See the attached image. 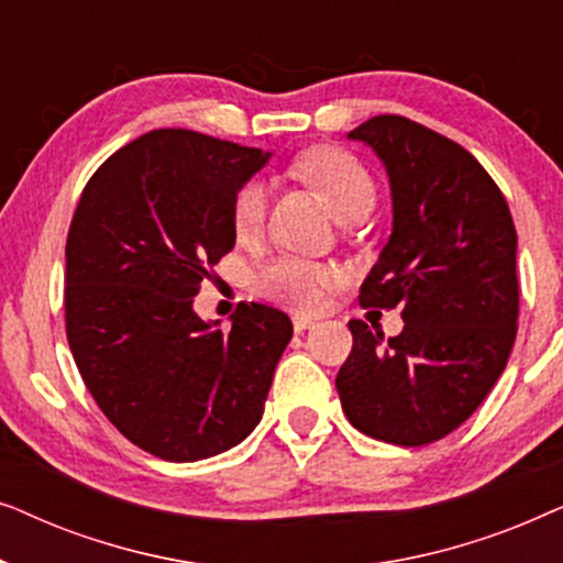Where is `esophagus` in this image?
Segmentation results:
<instances>
[{
  "label": "esophagus",
  "mask_w": 563,
  "mask_h": 563,
  "mask_svg": "<svg viewBox=\"0 0 563 563\" xmlns=\"http://www.w3.org/2000/svg\"><path fill=\"white\" fill-rule=\"evenodd\" d=\"M312 325H314V322L310 318H302V314H295V318H291V328H295L297 333H302V330H310Z\"/></svg>",
  "instance_id": "obj_1"
}]
</instances>
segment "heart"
Listing matches in <instances>:
<instances>
[{
    "label": "heart",
    "instance_id": "1",
    "mask_svg": "<svg viewBox=\"0 0 563 563\" xmlns=\"http://www.w3.org/2000/svg\"><path fill=\"white\" fill-rule=\"evenodd\" d=\"M297 172L312 184L325 199L338 220L353 212L372 210L376 189L372 176L356 156L343 148H312L297 161ZM266 214V184L249 179L235 189L230 205V220L238 235H251L258 230ZM335 274L320 264L299 258H272L253 274V287L261 297L291 307L297 312H318L333 289Z\"/></svg>",
    "mask_w": 563,
    "mask_h": 563
}]
</instances>
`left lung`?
I'll use <instances>...</instances> for the list:
<instances>
[{
	"mask_svg": "<svg viewBox=\"0 0 563 563\" xmlns=\"http://www.w3.org/2000/svg\"><path fill=\"white\" fill-rule=\"evenodd\" d=\"M349 137L384 161L395 205L358 305L397 307L405 328L384 341L351 320L335 387L361 433L426 445L472 418L505 372L518 335V233L495 179L451 137L402 114H376Z\"/></svg>",
	"mask_w": 563,
	"mask_h": 563,
	"instance_id": "left-lung-1",
	"label": "left lung"
}]
</instances>
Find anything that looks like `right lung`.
Listing matches in <instances>:
<instances>
[{
  "mask_svg": "<svg viewBox=\"0 0 563 563\" xmlns=\"http://www.w3.org/2000/svg\"><path fill=\"white\" fill-rule=\"evenodd\" d=\"M268 153L195 130H151L81 191L66 238V338L104 418L164 461L210 459L264 415L291 320L238 305L233 328L191 310L233 251L235 189Z\"/></svg>",
  "mask_w": 563,
  "mask_h": 563,
  "instance_id": "add662e5",
  "label": "right lung"
}]
</instances>
